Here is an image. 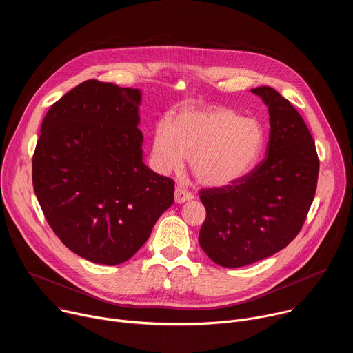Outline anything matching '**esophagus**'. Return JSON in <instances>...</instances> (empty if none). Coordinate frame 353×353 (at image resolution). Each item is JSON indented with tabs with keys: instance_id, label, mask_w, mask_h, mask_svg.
Wrapping results in <instances>:
<instances>
[{
	"instance_id": "obj_1",
	"label": "esophagus",
	"mask_w": 353,
	"mask_h": 353,
	"mask_svg": "<svg viewBox=\"0 0 353 353\" xmlns=\"http://www.w3.org/2000/svg\"><path fill=\"white\" fill-rule=\"evenodd\" d=\"M192 198H194V195H192L190 191L184 190V188L180 187V185L176 187V191H174V201H176L177 204H183V203H185V201H190V199H192Z\"/></svg>"
}]
</instances>
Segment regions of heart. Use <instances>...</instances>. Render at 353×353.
I'll return each instance as SVG.
<instances>
[{
	"instance_id": "obj_1",
	"label": "heart",
	"mask_w": 353,
	"mask_h": 353,
	"mask_svg": "<svg viewBox=\"0 0 353 353\" xmlns=\"http://www.w3.org/2000/svg\"><path fill=\"white\" fill-rule=\"evenodd\" d=\"M265 132L256 119L225 108L187 109L158 123L150 155L155 168L180 172L184 159L195 180L205 187H225L244 177L263 152Z\"/></svg>"
}]
</instances>
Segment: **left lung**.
I'll return each instance as SVG.
<instances>
[{"mask_svg":"<svg viewBox=\"0 0 353 353\" xmlns=\"http://www.w3.org/2000/svg\"><path fill=\"white\" fill-rule=\"evenodd\" d=\"M251 92L270 114L264 161L230 185L199 191L207 210L199 245L226 268L257 263L285 248L305 223L319 179L316 145L297 110L271 86Z\"/></svg>","mask_w":353,"mask_h":353,"instance_id":"1","label":"left lung"}]
</instances>
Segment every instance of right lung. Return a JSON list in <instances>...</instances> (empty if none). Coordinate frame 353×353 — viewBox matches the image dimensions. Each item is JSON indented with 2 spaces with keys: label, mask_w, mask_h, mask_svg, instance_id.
<instances>
[{
  "label": "right lung",
  "mask_w": 353,
  "mask_h": 353,
  "mask_svg": "<svg viewBox=\"0 0 353 353\" xmlns=\"http://www.w3.org/2000/svg\"><path fill=\"white\" fill-rule=\"evenodd\" d=\"M139 89L89 79L47 112L32 179L43 214L79 257L130 260L173 204L174 181L142 161Z\"/></svg>",
  "instance_id": "1"
}]
</instances>
